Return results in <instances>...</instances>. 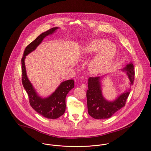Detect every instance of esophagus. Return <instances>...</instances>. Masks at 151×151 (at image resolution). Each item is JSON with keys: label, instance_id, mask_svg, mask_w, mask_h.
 Here are the masks:
<instances>
[{"label": "esophagus", "instance_id": "1", "mask_svg": "<svg viewBox=\"0 0 151 151\" xmlns=\"http://www.w3.org/2000/svg\"><path fill=\"white\" fill-rule=\"evenodd\" d=\"M80 87H81V88H83V89H86V84H85V83L82 84L80 86Z\"/></svg>", "mask_w": 151, "mask_h": 151}]
</instances>
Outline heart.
Here are the masks:
<instances>
[{"label":"heart","mask_w":151,"mask_h":151,"mask_svg":"<svg viewBox=\"0 0 151 151\" xmlns=\"http://www.w3.org/2000/svg\"><path fill=\"white\" fill-rule=\"evenodd\" d=\"M89 64V70L93 74L106 71L111 65L116 53L115 46L105 39H96L88 42L82 49L83 57L97 52Z\"/></svg>","instance_id":"obj_1"}]
</instances>
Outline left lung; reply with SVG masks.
<instances>
[{"instance_id": "8db88e82", "label": "left lung", "mask_w": 151, "mask_h": 151, "mask_svg": "<svg viewBox=\"0 0 151 151\" xmlns=\"http://www.w3.org/2000/svg\"><path fill=\"white\" fill-rule=\"evenodd\" d=\"M129 78L130 85L134 81V68L132 63L126 65L122 70ZM100 77H90L88 81V89L86 91L87 107L88 114L97 119L110 118L117 111L124 107L129 96L130 89L121 94L113 101H108L103 96L101 90Z\"/></svg>"}]
</instances>
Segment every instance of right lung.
<instances>
[{"label": "right lung", "mask_w": 151, "mask_h": 151, "mask_svg": "<svg viewBox=\"0 0 151 151\" xmlns=\"http://www.w3.org/2000/svg\"><path fill=\"white\" fill-rule=\"evenodd\" d=\"M57 29L58 27L52 28L38 36L26 47L22 59V83L28 95L30 105L38 114L51 119L58 118L65 113V97L70 91L74 87V80L71 79L62 82L50 96L47 98H42L37 94L29 81L27 75L24 61L26 56L36 49L45 37L52 34Z\"/></svg>", "instance_id": "add662e5"}]
</instances>
